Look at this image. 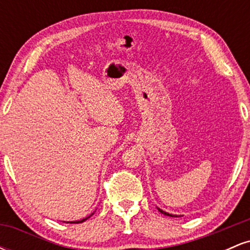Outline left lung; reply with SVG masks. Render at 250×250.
Segmentation results:
<instances>
[{
  "label": "left lung",
  "mask_w": 250,
  "mask_h": 250,
  "mask_svg": "<svg viewBox=\"0 0 250 250\" xmlns=\"http://www.w3.org/2000/svg\"><path fill=\"white\" fill-rule=\"evenodd\" d=\"M157 209H159V211H160V213H162V214H165V215H167V216H171V217H175V216H176L177 217V215H173V214H169V213H167V211H165V210H162V209H160V208H157Z\"/></svg>",
  "instance_id": "left-lung-1"
}]
</instances>
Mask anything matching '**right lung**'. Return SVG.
<instances>
[{"instance_id":"right-lung-1","label":"right lung","mask_w":250,"mask_h":250,"mask_svg":"<svg viewBox=\"0 0 250 250\" xmlns=\"http://www.w3.org/2000/svg\"><path fill=\"white\" fill-rule=\"evenodd\" d=\"M93 214H94V213H91L90 215H89V216L85 217V219H82V220H79V221H70V222H67V223H82V222H84L85 220H88L89 217H90ZM63 222H65V221H63Z\"/></svg>"}]
</instances>
